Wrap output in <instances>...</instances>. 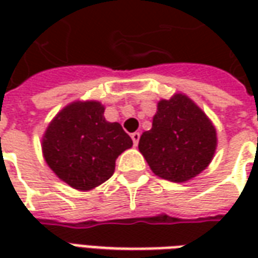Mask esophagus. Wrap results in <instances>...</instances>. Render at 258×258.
Here are the masks:
<instances>
[{
  "label": "esophagus",
  "instance_id": "34e87169",
  "mask_svg": "<svg viewBox=\"0 0 258 258\" xmlns=\"http://www.w3.org/2000/svg\"><path fill=\"white\" fill-rule=\"evenodd\" d=\"M140 137H141L140 133H133V134H131V140H133V142H134L135 146L138 145V141H140Z\"/></svg>",
  "mask_w": 258,
  "mask_h": 258
}]
</instances>
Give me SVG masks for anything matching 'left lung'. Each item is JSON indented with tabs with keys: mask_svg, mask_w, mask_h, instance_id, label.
Here are the masks:
<instances>
[{
	"mask_svg": "<svg viewBox=\"0 0 258 258\" xmlns=\"http://www.w3.org/2000/svg\"><path fill=\"white\" fill-rule=\"evenodd\" d=\"M138 148L157 177L185 182L210 164L217 133L190 98L175 94L157 103L152 128L141 135Z\"/></svg>",
	"mask_w": 258,
	"mask_h": 258,
	"instance_id": "1",
	"label": "left lung"
}]
</instances>
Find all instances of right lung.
<instances>
[{
  "mask_svg": "<svg viewBox=\"0 0 258 258\" xmlns=\"http://www.w3.org/2000/svg\"><path fill=\"white\" fill-rule=\"evenodd\" d=\"M101 102L77 101L53 117L42 137L45 162L63 182L91 190L114 173L116 159L133 146L118 123L103 117Z\"/></svg>",
  "mask_w": 258,
  "mask_h": 258,
  "instance_id": "add662e5",
  "label": "right lung"
}]
</instances>
